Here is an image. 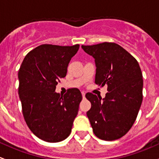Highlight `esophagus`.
Wrapping results in <instances>:
<instances>
[{"label":"esophagus","mask_w":159,"mask_h":159,"mask_svg":"<svg viewBox=\"0 0 159 159\" xmlns=\"http://www.w3.org/2000/svg\"><path fill=\"white\" fill-rule=\"evenodd\" d=\"M82 96H83V99H84L85 96H86V93H85L84 92H82Z\"/></svg>","instance_id":"obj_1"}]
</instances>
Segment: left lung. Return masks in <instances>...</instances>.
Instances as JSON below:
<instances>
[{
    "label": "left lung",
    "mask_w": 159,
    "mask_h": 159,
    "mask_svg": "<svg viewBox=\"0 0 159 159\" xmlns=\"http://www.w3.org/2000/svg\"><path fill=\"white\" fill-rule=\"evenodd\" d=\"M81 47L95 59L96 84L107 85L103 99L90 93L86 95L91 102L86 115L93 132L102 140L120 139L132 128L142 105L143 80L139 65L115 43Z\"/></svg>",
    "instance_id": "obj_1"
}]
</instances>
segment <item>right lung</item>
I'll return each mask as SVG.
<instances>
[{
  "label": "right lung",
  "instance_id": "add662e5",
  "mask_svg": "<svg viewBox=\"0 0 159 159\" xmlns=\"http://www.w3.org/2000/svg\"><path fill=\"white\" fill-rule=\"evenodd\" d=\"M80 48L43 44L26 55L18 72V93L27 126L40 139L58 142L70 135L82 94L76 88L64 96L56 93L70 60Z\"/></svg>",
  "mask_w": 159,
  "mask_h": 159
}]
</instances>
